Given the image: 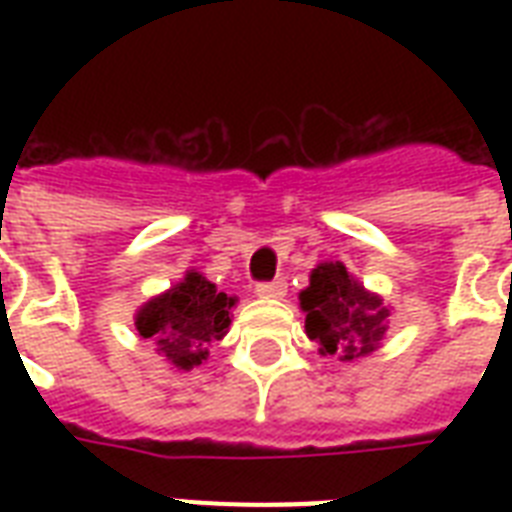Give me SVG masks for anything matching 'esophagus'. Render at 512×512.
I'll list each match as a JSON object with an SVG mask.
<instances>
[{
    "label": "esophagus",
    "mask_w": 512,
    "mask_h": 512,
    "mask_svg": "<svg viewBox=\"0 0 512 512\" xmlns=\"http://www.w3.org/2000/svg\"><path fill=\"white\" fill-rule=\"evenodd\" d=\"M255 292L265 300H281V297L287 295V281L284 279H273V281H263V284H257Z\"/></svg>",
    "instance_id": "1"
}]
</instances>
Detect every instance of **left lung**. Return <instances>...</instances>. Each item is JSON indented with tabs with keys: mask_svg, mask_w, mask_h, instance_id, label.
<instances>
[{
	"mask_svg": "<svg viewBox=\"0 0 512 512\" xmlns=\"http://www.w3.org/2000/svg\"><path fill=\"white\" fill-rule=\"evenodd\" d=\"M300 305L308 337L319 342L321 353H340L342 361L372 353L388 329V308L342 263H321L311 273V287L300 292Z\"/></svg>",
	"mask_w": 512,
	"mask_h": 512,
	"instance_id": "8db88e82",
	"label": "left lung"
}]
</instances>
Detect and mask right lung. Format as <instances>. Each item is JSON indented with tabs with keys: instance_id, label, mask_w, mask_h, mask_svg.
<instances>
[{
	"instance_id": "right-lung-1",
	"label": "right lung",
	"mask_w": 512,
	"mask_h": 512,
	"mask_svg": "<svg viewBox=\"0 0 512 512\" xmlns=\"http://www.w3.org/2000/svg\"><path fill=\"white\" fill-rule=\"evenodd\" d=\"M233 303V297L191 271L167 295L143 305L135 327L140 337L159 345L170 364L193 369L207 358L209 345L228 332Z\"/></svg>"
}]
</instances>
